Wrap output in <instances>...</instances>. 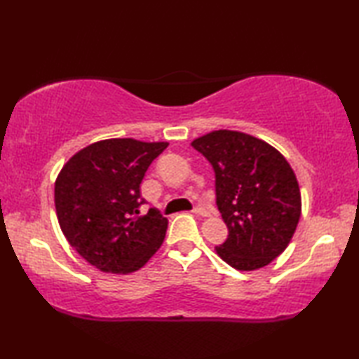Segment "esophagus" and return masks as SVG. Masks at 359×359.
Returning <instances> with one entry per match:
<instances>
[{
	"mask_svg": "<svg viewBox=\"0 0 359 359\" xmlns=\"http://www.w3.org/2000/svg\"><path fill=\"white\" fill-rule=\"evenodd\" d=\"M191 212H193V214L199 215V217H208L209 215V212L205 210L204 208H201V205H196V208H194Z\"/></svg>",
	"mask_w": 359,
	"mask_h": 359,
	"instance_id": "obj_1",
	"label": "esophagus"
}]
</instances>
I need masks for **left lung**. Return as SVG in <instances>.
<instances>
[{
	"label": "left lung",
	"mask_w": 359,
	"mask_h": 359,
	"mask_svg": "<svg viewBox=\"0 0 359 359\" xmlns=\"http://www.w3.org/2000/svg\"><path fill=\"white\" fill-rule=\"evenodd\" d=\"M215 172L228 239L215 252L238 271H257L285 252L301 217L296 174L280 151L241 131L217 130L191 142Z\"/></svg>",
	"instance_id": "1"
}]
</instances>
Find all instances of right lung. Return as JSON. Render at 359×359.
<instances>
[{
  "label": "right lung",
  "instance_id": "add662e5",
  "mask_svg": "<svg viewBox=\"0 0 359 359\" xmlns=\"http://www.w3.org/2000/svg\"><path fill=\"white\" fill-rule=\"evenodd\" d=\"M168 142L104 139L72 155L55 180V210L66 241L109 274L139 271L165 241L168 218L139 215L141 182Z\"/></svg>",
  "mask_w": 359,
  "mask_h": 359
}]
</instances>
